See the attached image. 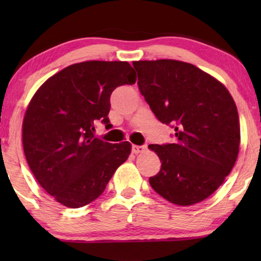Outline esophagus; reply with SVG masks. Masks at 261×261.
<instances>
[{
    "label": "esophagus",
    "instance_id": "obj_1",
    "mask_svg": "<svg viewBox=\"0 0 261 261\" xmlns=\"http://www.w3.org/2000/svg\"><path fill=\"white\" fill-rule=\"evenodd\" d=\"M132 151H133V153H135V154H138V153H142V152L146 151V146L133 145V146H132Z\"/></svg>",
    "mask_w": 261,
    "mask_h": 261
}]
</instances>
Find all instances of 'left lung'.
Here are the masks:
<instances>
[{
  "instance_id": "1",
  "label": "left lung",
  "mask_w": 261,
  "mask_h": 261,
  "mask_svg": "<svg viewBox=\"0 0 261 261\" xmlns=\"http://www.w3.org/2000/svg\"><path fill=\"white\" fill-rule=\"evenodd\" d=\"M133 66L153 114L176 132L173 144L148 146L162 162L149 184L177 205L202 202L237 162L240 123L233 97L222 83L192 64L160 59L139 60Z\"/></svg>"
}]
</instances>
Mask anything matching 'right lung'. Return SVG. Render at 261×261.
I'll use <instances>...</instances> for the list:
<instances>
[{"label":"right lung","instance_id":"add662e5","mask_svg":"<svg viewBox=\"0 0 261 261\" xmlns=\"http://www.w3.org/2000/svg\"><path fill=\"white\" fill-rule=\"evenodd\" d=\"M135 81L129 63L90 60L59 71L31 99L22 123L24 155L38 183L63 205L95 201L130 154L128 141L110 144L94 132L98 121L112 127L110 95Z\"/></svg>","mask_w":261,"mask_h":261}]
</instances>
